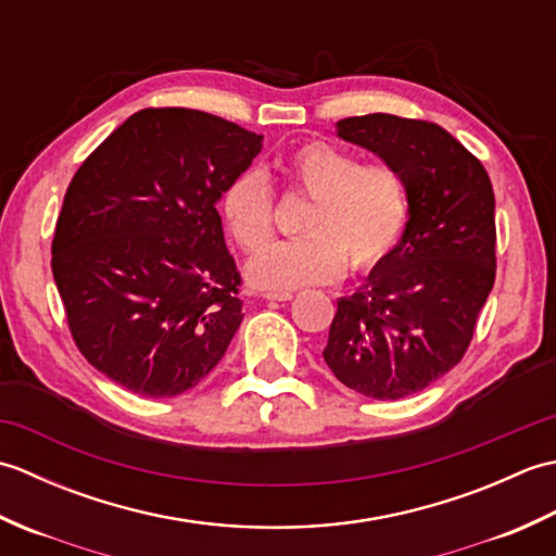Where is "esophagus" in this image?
Listing matches in <instances>:
<instances>
[{
	"label": "esophagus",
	"mask_w": 556,
	"mask_h": 556,
	"mask_svg": "<svg viewBox=\"0 0 556 556\" xmlns=\"http://www.w3.org/2000/svg\"><path fill=\"white\" fill-rule=\"evenodd\" d=\"M263 296H265L267 301H291V299H293L291 291H265Z\"/></svg>",
	"instance_id": "34e87169"
}]
</instances>
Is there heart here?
<instances>
[{
  "mask_svg": "<svg viewBox=\"0 0 556 556\" xmlns=\"http://www.w3.org/2000/svg\"><path fill=\"white\" fill-rule=\"evenodd\" d=\"M289 191L311 200L299 241L271 243L275 191L257 169L233 174L219 195V212L241 251H260L248 277L263 289L291 291L327 285L344 265L353 275L382 267L410 219L406 176L394 164L363 162L356 152L325 140L301 143L277 162Z\"/></svg>",
  "mask_w": 556,
  "mask_h": 556,
  "instance_id": "1",
  "label": "heart"
}]
</instances>
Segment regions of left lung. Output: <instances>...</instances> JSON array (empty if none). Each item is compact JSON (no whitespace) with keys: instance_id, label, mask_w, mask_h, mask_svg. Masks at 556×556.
Wrapping results in <instances>:
<instances>
[{"instance_id":"left-lung-1","label":"left lung","mask_w":556,"mask_h":556,"mask_svg":"<svg viewBox=\"0 0 556 556\" xmlns=\"http://www.w3.org/2000/svg\"><path fill=\"white\" fill-rule=\"evenodd\" d=\"M337 128L406 176L410 219L392 257L337 301L323 356L353 392L396 401L456 368L470 346L497 275L494 191L473 152L432 122L365 114Z\"/></svg>"}]
</instances>
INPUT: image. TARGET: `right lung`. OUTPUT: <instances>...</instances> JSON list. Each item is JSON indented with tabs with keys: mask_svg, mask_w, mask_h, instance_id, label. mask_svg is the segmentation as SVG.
I'll use <instances>...</instances> for the list:
<instances>
[{
	"mask_svg": "<svg viewBox=\"0 0 556 556\" xmlns=\"http://www.w3.org/2000/svg\"><path fill=\"white\" fill-rule=\"evenodd\" d=\"M263 136L222 116L148 108L90 152L52 239L68 332L92 368L140 396L193 389L243 320L241 275L215 207Z\"/></svg>",
	"mask_w": 556,
	"mask_h": 556,
	"instance_id": "1",
	"label": "right lung"
}]
</instances>
